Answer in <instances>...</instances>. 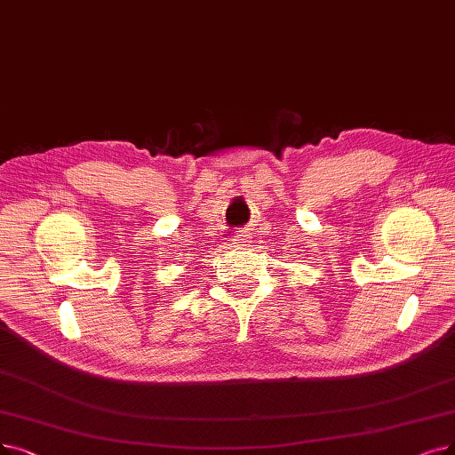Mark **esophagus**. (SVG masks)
Listing matches in <instances>:
<instances>
[{
    "mask_svg": "<svg viewBox=\"0 0 455 455\" xmlns=\"http://www.w3.org/2000/svg\"><path fill=\"white\" fill-rule=\"evenodd\" d=\"M250 237L248 235H239L237 239H233V248H246V246H250Z\"/></svg>",
    "mask_w": 455,
    "mask_h": 455,
    "instance_id": "obj_1",
    "label": "esophagus"
}]
</instances>
